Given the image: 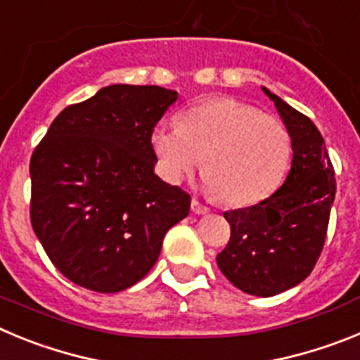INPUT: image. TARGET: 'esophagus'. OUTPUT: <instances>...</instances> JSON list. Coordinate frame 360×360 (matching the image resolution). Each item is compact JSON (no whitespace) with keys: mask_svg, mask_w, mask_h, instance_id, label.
Segmentation results:
<instances>
[{"mask_svg":"<svg viewBox=\"0 0 360 360\" xmlns=\"http://www.w3.org/2000/svg\"><path fill=\"white\" fill-rule=\"evenodd\" d=\"M191 209H193V212H195V214H205V212H209L207 205H203V203L198 202L196 198L191 200Z\"/></svg>","mask_w":360,"mask_h":360,"instance_id":"34e87169","label":"esophagus"}]
</instances>
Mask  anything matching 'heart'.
Wrapping results in <instances>:
<instances>
[{"instance_id":"heart-1","label":"heart","mask_w":360,"mask_h":360,"mask_svg":"<svg viewBox=\"0 0 360 360\" xmlns=\"http://www.w3.org/2000/svg\"><path fill=\"white\" fill-rule=\"evenodd\" d=\"M151 149L164 180L180 182L202 160L209 189L227 205H252L283 182L292 135L281 119L236 98H211L189 108L178 126L158 124Z\"/></svg>"}]
</instances>
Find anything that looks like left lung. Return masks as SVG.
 Listing matches in <instances>:
<instances>
[{"label": "left lung", "instance_id": "1", "mask_svg": "<svg viewBox=\"0 0 360 360\" xmlns=\"http://www.w3.org/2000/svg\"><path fill=\"white\" fill-rule=\"evenodd\" d=\"M263 90L292 135V167L274 195L224 212L231 238L216 262L236 288L270 297L299 285L316 266L335 198V171L316 124Z\"/></svg>", "mask_w": 360, "mask_h": 360}]
</instances>
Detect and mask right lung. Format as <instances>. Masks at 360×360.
<instances>
[{
	"instance_id": "obj_1",
	"label": "right lung",
	"mask_w": 360,
	"mask_h": 360,
	"mask_svg": "<svg viewBox=\"0 0 360 360\" xmlns=\"http://www.w3.org/2000/svg\"><path fill=\"white\" fill-rule=\"evenodd\" d=\"M176 98L160 86H106L66 106L32 153V229L79 287H133L189 214V193L153 171L151 131Z\"/></svg>"
}]
</instances>
